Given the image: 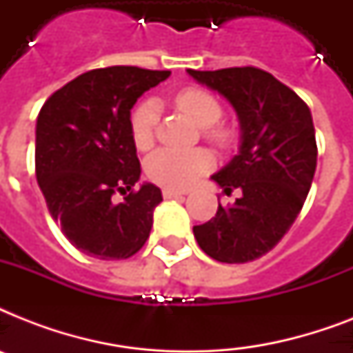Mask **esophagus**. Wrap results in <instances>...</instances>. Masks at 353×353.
Masks as SVG:
<instances>
[{"label":"esophagus","instance_id":"1","mask_svg":"<svg viewBox=\"0 0 353 353\" xmlns=\"http://www.w3.org/2000/svg\"><path fill=\"white\" fill-rule=\"evenodd\" d=\"M163 198L165 199H183L185 198V194L177 192V190H172V188H165V190H163Z\"/></svg>","mask_w":353,"mask_h":353}]
</instances>
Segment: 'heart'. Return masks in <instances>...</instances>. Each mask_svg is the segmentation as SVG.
I'll return each mask as SVG.
<instances>
[{
  "label": "heart",
  "instance_id": "obj_1",
  "mask_svg": "<svg viewBox=\"0 0 353 353\" xmlns=\"http://www.w3.org/2000/svg\"><path fill=\"white\" fill-rule=\"evenodd\" d=\"M177 110L192 119L198 126L205 128L207 141L221 150L231 148L234 143V132L225 124H218L223 117V106L212 93L201 88H185L174 99ZM161 108L155 101L141 102L130 115V132L135 148L146 152L154 146L157 128H159ZM146 176L155 185L172 190H185L198 181L199 177L212 170L214 155L209 150L196 148L179 150L161 148L146 159Z\"/></svg>",
  "mask_w": 353,
  "mask_h": 353
}]
</instances>
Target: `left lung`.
I'll list each match as a JSON object with an SVG mask.
<instances>
[{
	"label": "left lung",
	"instance_id": "left-lung-1",
	"mask_svg": "<svg viewBox=\"0 0 353 353\" xmlns=\"http://www.w3.org/2000/svg\"><path fill=\"white\" fill-rule=\"evenodd\" d=\"M188 74L225 97L241 124L240 154L212 176L225 194L240 190V198L218 205L212 220L194 227V236L218 262H251L284 238L306 201L317 168L312 113L263 69H188Z\"/></svg>",
	"mask_w": 353,
	"mask_h": 353
}]
</instances>
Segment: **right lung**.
<instances>
[{
	"label": "right lung",
	"mask_w": 353,
	"mask_h": 353,
	"mask_svg": "<svg viewBox=\"0 0 353 353\" xmlns=\"http://www.w3.org/2000/svg\"><path fill=\"white\" fill-rule=\"evenodd\" d=\"M170 71L93 69L54 91L36 122V179L52 220L88 256L124 260L148 240L163 201L152 183L135 188L141 163L130 110ZM121 193V202L114 196Z\"/></svg>",
	"instance_id": "obj_1"
}]
</instances>
